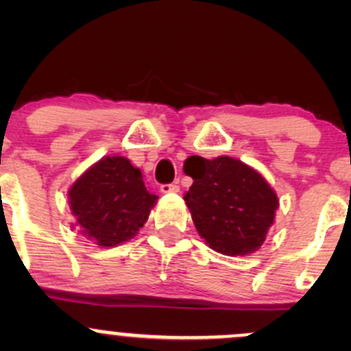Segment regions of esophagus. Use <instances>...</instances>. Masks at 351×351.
<instances>
[{"instance_id":"obj_1","label":"esophagus","mask_w":351,"mask_h":351,"mask_svg":"<svg viewBox=\"0 0 351 351\" xmlns=\"http://www.w3.org/2000/svg\"><path fill=\"white\" fill-rule=\"evenodd\" d=\"M159 190H161V193H176L180 190V186L178 183H162L159 186Z\"/></svg>"}]
</instances>
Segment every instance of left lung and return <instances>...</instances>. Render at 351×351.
I'll return each mask as SVG.
<instances>
[{"label": "left lung", "instance_id": "1", "mask_svg": "<svg viewBox=\"0 0 351 351\" xmlns=\"http://www.w3.org/2000/svg\"><path fill=\"white\" fill-rule=\"evenodd\" d=\"M185 173L193 178L185 195L198 234L212 250L236 256L256 251L274 226L278 198L267 180L229 156H192Z\"/></svg>", "mask_w": 351, "mask_h": 351}]
</instances>
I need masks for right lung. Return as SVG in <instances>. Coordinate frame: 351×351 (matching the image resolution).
<instances>
[{
	"label": "right lung",
	"instance_id": "obj_1",
	"mask_svg": "<svg viewBox=\"0 0 351 351\" xmlns=\"http://www.w3.org/2000/svg\"><path fill=\"white\" fill-rule=\"evenodd\" d=\"M156 200L141 169L122 156L100 159L69 190L77 229L100 246H117L136 236Z\"/></svg>",
	"mask_w": 351,
	"mask_h": 351
}]
</instances>
